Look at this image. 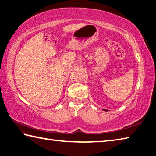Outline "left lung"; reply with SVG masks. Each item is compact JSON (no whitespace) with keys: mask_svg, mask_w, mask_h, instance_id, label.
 <instances>
[{"mask_svg":"<svg viewBox=\"0 0 156 156\" xmlns=\"http://www.w3.org/2000/svg\"><path fill=\"white\" fill-rule=\"evenodd\" d=\"M106 110V111H107V110Z\"/></svg>","mask_w":156,"mask_h":156,"instance_id":"1","label":"left lung"}]
</instances>
